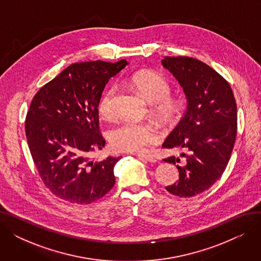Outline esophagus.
I'll list each match as a JSON object with an SVG mask.
<instances>
[{
  "instance_id": "esophagus-1",
  "label": "esophagus",
  "mask_w": 261,
  "mask_h": 261,
  "mask_svg": "<svg viewBox=\"0 0 261 261\" xmlns=\"http://www.w3.org/2000/svg\"><path fill=\"white\" fill-rule=\"evenodd\" d=\"M138 155L141 160H144V161H146V162H149V163H155L156 162V159L153 156V155H151V154H144V153H138L136 154Z\"/></svg>"
}]
</instances>
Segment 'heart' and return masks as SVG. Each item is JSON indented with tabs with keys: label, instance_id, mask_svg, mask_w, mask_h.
<instances>
[{
	"label": "heart",
	"instance_id": "b5f03b06",
	"mask_svg": "<svg viewBox=\"0 0 261 261\" xmlns=\"http://www.w3.org/2000/svg\"><path fill=\"white\" fill-rule=\"evenodd\" d=\"M129 82L148 102L153 103L152 110L158 117L165 121L173 119L179 111V105L168 97L169 85L161 75L141 71L131 75ZM113 92L112 89L107 90L98 101V112L105 118H111L114 114L112 107ZM108 139L111 147L117 151L134 152L140 151L148 144L156 141L158 132L149 123L122 120L109 131Z\"/></svg>",
	"mask_w": 261,
	"mask_h": 261
}]
</instances>
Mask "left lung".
Returning a JSON list of instances; mask_svg holds the SVG:
<instances>
[{
    "label": "left lung",
    "mask_w": 261,
    "mask_h": 261,
    "mask_svg": "<svg viewBox=\"0 0 261 261\" xmlns=\"http://www.w3.org/2000/svg\"><path fill=\"white\" fill-rule=\"evenodd\" d=\"M179 82L187 99L184 116L163 144L164 148L185 149L179 158L164 159L179 170L180 179L166 189L189 198L208 189L220 179L230 159L237 134V107L228 82L214 68L189 57L162 60Z\"/></svg>",
    "instance_id": "8db88e82"
}]
</instances>
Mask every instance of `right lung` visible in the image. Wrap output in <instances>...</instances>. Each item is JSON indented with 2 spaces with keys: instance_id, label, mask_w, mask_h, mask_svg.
Instances as JSON below:
<instances>
[{
  "instance_id": "1",
  "label": "right lung",
  "mask_w": 261,
  "mask_h": 261,
  "mask_svg": "<svg viewBox=\"0 0 261 261\" xmlns=\"http://www.w3.org/2000/svg\"><path fill=\"white\" fill-rule=\"evenodd\" d=\"M128 62L89 61L67 66L41 88L25 121L29 147L45 186L58 198L90 204L115 183L114 166L121 156L89 159L106 141L99 133L98 101L109 79Z\"/></svg>"
}]
</instances>
